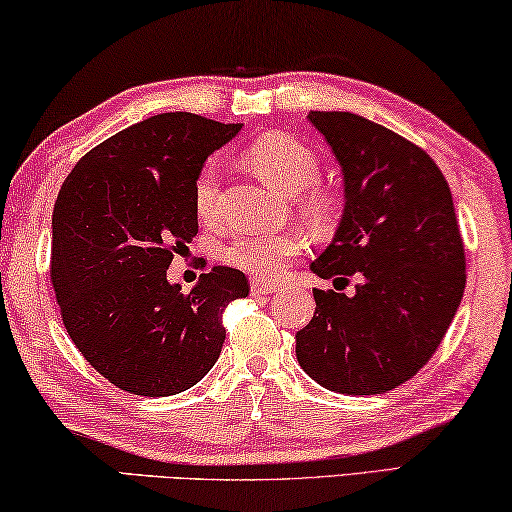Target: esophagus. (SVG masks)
I'll list each match as a JSON object with an SVG mask.
<instances>
[{
    "label": "esophagus",
    "instance_id": "34e87169",
    "mask_svg": "<svg viewBox=\"0 0 512 512\" xmlns=\"http://www.w3.org/2000/svg\"><path fill=\"white\" fill-rule=\"evenodd\" d=\"M272 292H276V286H272V283H258V281L251 283V295L254 297H265V295H272Z\"/></svg>",
    "mask_w": 512,
    "mask_h": 512
}]
</instances>
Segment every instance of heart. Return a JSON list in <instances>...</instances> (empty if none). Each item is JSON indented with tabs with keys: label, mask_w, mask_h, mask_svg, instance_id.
I'll return each instance as SVG.
<instances>
[{
	"label": "heart",
	"mask_w": 512,
	"mask_h": 512,
	"mask_svg": "<svg viewBox=\"0 0 512 512\" xmlns=\"http://www.w3.org/2000/svg\"><path fill=\"white\" fill-rule=\"evenodd\" d=\"M245 158L258 177L286 195H299L301 213L315 229H329L335 217V199L322 188H313L320 179V161L304 142L283 131L256 138L247 147ZM220 167L208 161L199 167L192 181V206L199 220L213 222L220 215ZM304 238L297 231L247 233L222 247L220 258L236 270L256 279H276L286 270V261L297 256Z\"/></svg>",
	"instance_id": "1"
}]
</instances>
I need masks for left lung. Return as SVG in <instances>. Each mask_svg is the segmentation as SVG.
I'll use <instances>...</instances> for the list:
<instances>
[{
  "mask_svg": "<svg viewBox=\"0 0 512 512\" xmlns=\"http://www.w3.org/2000/svg\"><path fill=\"white\" fill-rule=\"evenodd\" d=\"M345 174L338 231L311 270L356 276V292L313 290L297 360L326 390L381 395L429 363L465 290V249L449 183L399 133L342 111H311ZM340 288V290H342Z\"/></svg>",
  "mask_w": 512,
  "mask_h": 512,
  "instance_id": "1",
  "label": "left lung"
}]
</instances>
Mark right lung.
<instances>
[{
	"mask_svg": "<svg viewBox=\"0 0 512 512\" xmlns=\"http://www.w3.org/2000/svg\"><path fill=\"white\" fill-rule=\"evenodd\" d=\"M242 124L161 113L117 131L74 165L52 217V283L83 358L140 397L192 388L220 358L222 311L247 276L217 265L183 295L167 281L197 236L192 181Z\"/></svg>",
	"mask_w": 512,
	"mask_h": 512,
	"instance_id": "1",
	"label": "right lung"
}]
</instances>
